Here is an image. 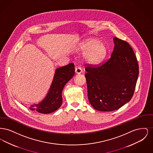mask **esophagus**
<instances>
[{"mask_svg":"<svg viewBox=\"0 0 153 153\" xmlns=\"http://www.w3.org/2000/svg\"><path fill=\"white\" fill-rule=\"evenodd\" d=\"M75 72L77 74H80L82 72V69L80 67H76L75 69Z\"/></svg>","mask_w":153,"mask_h":153,"instance_id":"1","label":"esophagus"}]
</instances>
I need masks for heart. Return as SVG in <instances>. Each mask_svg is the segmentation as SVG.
Here are the masks:
<instances>
[{"instance_id":"1","label":"heart","mask_w":153,"mask_h":153,"mask_svg":"<svg viewBox=\"0 0 153 153\" xmlns=\"http://www.w3.org/2000/svg\"><path fill=\"white\" fill-rule=\"evenodd\" d=\"M77 51L84 53V58L88 64H95L105 57L107 49L103 42L92 37L82 41L78 46Z\"/></svg>"}]
</instances>
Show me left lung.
<instances>
[{"label":"left lung","instance_id":"left-lung-1","mask_svg":"<svg viewBox=\"0 0 153 153\" xmlns=\"http://www.w3.org/2000/svg\"><path fill=\"white\" fill-rule=\"evenodd\" d=\"M114 42V51L107 62L85 68L88 100L100 111L117 110L129 102L138 77V64L130 45L117 37Z\"/></svg>","mask_w":153,"mask_h":153}]
</instances>
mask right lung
Returning <instances> with one entry per match:
<instances>
[{
    "label": "right lung",
    "instance_id": "1",
    "mask_svg": "<svg viewBox=\"0 0 153 153\" xmlns=\"http://www.w3.org/2000/svg\"><path fill=\"white\" fill-rule=\"evenodd\" d=\"M74 74V65L73 63L56 69L47 95L38 104L31 105L30 109L44 114L57 110L62 103V92L64 87Z\"/></svg>",
    "mask_w": 153,
    "mask_h": 153
}]
</instances>
